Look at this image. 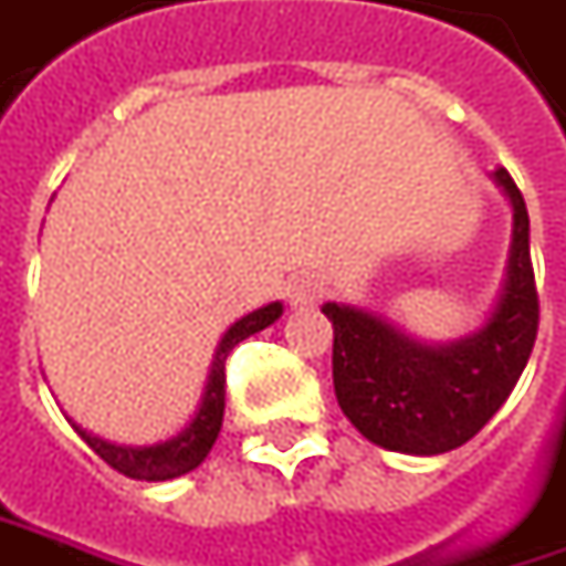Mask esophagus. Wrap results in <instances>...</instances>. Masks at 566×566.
Masks as SVG:
<instances>
[{
    "mask_svg": "<svg viewBox=\"0 0 566 566\" xmlns=\"http://www.w3.org/2000/svg\"><path fill=\"white\" fill-rule=\"evenodd\" d=\"M287 297L294 307H307V304H316L323 297V282L310 272H301L287 282Z\"/></svg>",
    "mask_w": 566,
    "mask_h": 566,
    "instance_id": "1",
    "label": "esophagus"
}]
</instances>
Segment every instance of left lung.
<instances>
[{
	"instance_id": "8db88e82",
	"label": "left lung",
	"mask_w": 566,
	"mask_h": 566,
	"mask_svg": "<svg viewBox=\"0 0 566 566\" xmlns=\"http://www.w3.org/2000/svg\"><path fill=\"white\" fill-rule=\"evenodd\" d=\"M513 202V243L504 294L475 335L443 348L406 338L370 313L326 304L332 319V382L348 421L370 443L411 455L469 443L526 367L538 335V291L528 256V211L504 167L494 170Z\"/></svg>"
}]
</instances>
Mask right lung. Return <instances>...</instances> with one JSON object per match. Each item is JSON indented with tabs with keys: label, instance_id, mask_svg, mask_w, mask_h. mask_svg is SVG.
<instances>
[{
	"label": "right lung",
	"instance_id": "1",
	"mask_svg": "<svg viewBox=\"0 0 566 566\" xmlns=\"http://www.w3.org/2000/svg\"><path fill=\"white\" fill-rule=\"evenodd\" d=\"M279 316H282V304H269V307H259L250 316L237 319L234 326L224 332V338L218 342L214 360H211V374L209 382H206L202 406L196 411V418L189 421V428L184 433H177L174 440H164V443H155V447H136L133 450V447H116V443H107L101 437H91L82 428L75 430L82 433V440L111 469L129 475V479L167 481L192 472L209 455L214 440H218L221 421H224V360H228V355L234 352L243 338H250V335H256L265 326H272Z\"/></svg>",
	"mask_w": 566,
	"mask_h": 566
}]
</instances>
